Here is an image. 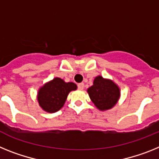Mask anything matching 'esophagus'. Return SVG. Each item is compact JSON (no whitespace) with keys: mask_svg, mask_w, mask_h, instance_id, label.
Here are the masks:
<instances>
[{"mask_svg":"<svg viewBox=\"0 0 159 159\" xmlns=\"http://www.w3.org/2000/svg\"><path fill=\"white\" fill-rule=\"evenodd\" d=\"M78 88L80 90H82L84 89V83H79L78 85Z\"/></svg>","mask_w":159,"mask_h":159,"instance_id":"34e87169","label":"esophagus"}]
</instances>
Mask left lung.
Instances as JSON below:
<instances>
[{
  "label": "left lung",
  "mask_w": 159,
  "mask_h": 159,
  "mask_svg": "<svg viewBox=\"0 0 159 159\" xmlns=\"http://www.w3.org/2000/svg\"><path fill=\"white\" fill-rule=\"evenodd\" d=\"M87 92L95 106L102 111L114 107L120 98V89L118 85L102 76L94 78L93 85L88 88Z\"/></svg>",
  "instance_id": "1"
}]
</instances>
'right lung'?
<instances>
[{
  "mask_svg": "<svg viewBox=\"0 0 159 159\" xmlns=\"http://www.w3.org/2000/svg\"><path fill=\"white\" fill-rule=\"evenodd\" d=\"M75 89H77V85L74 82H66L59 78H53L38 90L39 106L48 113L57 112L62 108L69 93Z\"/></svg>",
  "mask_w": 159,
  "mask_h": 159,
  "instance_id": "obj_1",
  "label": "right lung"
}]
</instances>
